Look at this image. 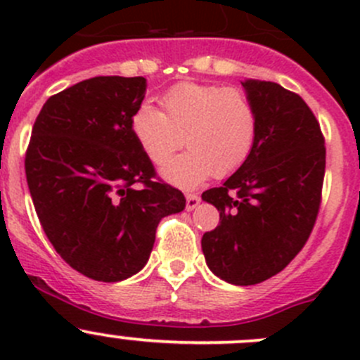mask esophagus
Returning a JSON list of instances; mask_svg holds the SVG:
<instances>
[{
    "mask_svg": "<svg viewBox=\"0 0 360 360\" xmlns=\"http://www.w3.org/2000/svg\"><path fill=\"white\" fill-rule=\"evenodd\" d=\"M200 203V197L197 193H188L186 195V209L193 210L197 209V205Z\"/></svg>",
    "mask_w": 360,
    "mask_h": 360,
    "instance_id": "obj_1",
    "label": "esophagus"
}]
</instances>
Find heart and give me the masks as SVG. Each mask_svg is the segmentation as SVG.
<instances>
[{"label":"heart","mask_w":360,"mask_h":360,"mask_svg":"<svg viewBox=\"0 0 360 360\" xmlns=\"http://www.w3.org/2000/svg\"><path fill=\"white\" fill-rule=\"evenodd\" d=\"M162 111L144 103L132 115V134L155 165L184 146L188 153L163 169L177 186L193 188L210 176L228 177L256 146L259 118L245 90L214 83H177L160 97Z\"/></svg>","instance_id":"1"}]
</instances>
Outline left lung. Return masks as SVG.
<instances>
[{"instance_id":"obj_1","label":"left lung","mask_w":360,"mask_h":360,"mask_svg":"<svg viewBox=\"0 0 360 360\" xmlns=\"http://www.w3.org/2000/svg\"><path fill=\"white\" fill-rule=\"evenodd\" d=\"M240 83L259 118L256 146L223 186L202 193L219 210L202 250L217 277L254 285L284 270L307 244L322 202L326 144L296 92L274 82Z\"/></svg>"}]
</instances>
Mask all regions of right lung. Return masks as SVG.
<instances>
[{"label":"right lung","instance_id":"right-lung-1","mask_svg":"<svg viewBox=\"0 0 360 360\" xmlns=\"http://www.w3.org/2000/svg\"><path fill=\"white\" fill-rule=\"evenodd\" d=\"M146 78L96 76L43 104L25 177L50 244L85 277L118 282L146 264L162 217L186 207L132 134Z\"/></svg>","mask_w":360,"mask_h":360}]
</instances>
